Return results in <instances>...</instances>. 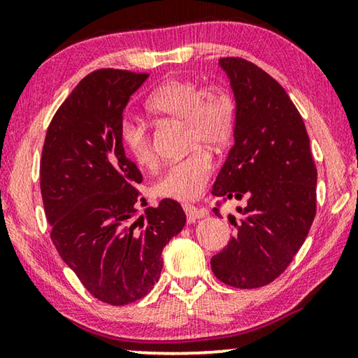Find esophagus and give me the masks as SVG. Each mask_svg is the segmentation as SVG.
<instances>
[{"instance_id": "obj_1", "label": "esophagus", "mask_w": 358, "mask_h": 358, "mask_svg": "<svg viewBox=\"0 0 358 358\" xmlns=\"http://www.w3.org/2000/svg\"><path fill=\"white\" fill-rule=\"evenodd\" d=\"M183 210L186 213L187 217V222L192 224L196 222L197 220H201V217H205L208 215V210L207 208H199L196 205H191V203H185L183 205Z\"/></svg>"}]
</instances>
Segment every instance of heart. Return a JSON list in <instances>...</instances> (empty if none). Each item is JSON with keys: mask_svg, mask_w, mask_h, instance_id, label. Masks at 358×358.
Wrapping results in <instances>:
<instances>
[{"mask_svg": "<svg viewBox=\"0 0 358 358\" xmlns=\"http://www.w3.org/2000/svg\"><path fill=\"white\" fill-rule=\"evenodd\" d=\"M151 112L185 120L187 124L189 155L169 164L155 183L156 196L187 202L203 192L213 173V159L199 143L213 150L226 147L235 129V104L230 94L220 88L205 90L187 78H175L157 87L148 96ZM120 138L138 166L155 167L156 151L150 126L137 115H124L120 121Z\"/></svg>", "mask_w": 358, "mask_h": 358, "instance_id": "obj_1", "label": "heart"}]
</instances>
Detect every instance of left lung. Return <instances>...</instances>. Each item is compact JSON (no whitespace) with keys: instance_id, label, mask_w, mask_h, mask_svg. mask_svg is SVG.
<instances>
[{"instance_id":"1","label":"left lung","mask_w":358,"mask_h":358,"mask_svg":"<svg viewBox=\"0 0 358 358\" xmlns=\"http://www.w3.org/2000/svg\"><path fill=\"white\" fill-rule=\"evenodd\" d=\"M235 96V143L211 194L245 201L240 220L229 215L237 234L211 257L224 284L256 289L275 281L305 241L316 216L317 169L310 137L280 83L243 58H221ZM216 216L220 203L213 208Z\"/></svg>"}]
</instances>
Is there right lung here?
I'll use <instances>...</instances> for the list:
<instances>
[{"mask_svg": "<svg viewBox=\"0 0 358 358\" xmlns=\"http://www.w3.org/2000/svg\"><path fill=\"white\" fill-rule=\"evenodd\" d=\"M147 78L121 69L88 74L53 115L42 147L41 194L53 245L83 287L113 306L153 289L162 250L186 222L172 199L134 220L142 173L124 153L120 121Z\"/></svg>", "mask_w": 358, "mask_h": 358, "instance_id": "add662e5", "label": "right lung"}]
</instances>
